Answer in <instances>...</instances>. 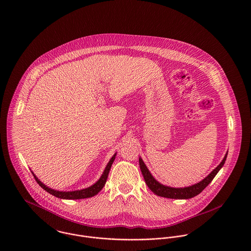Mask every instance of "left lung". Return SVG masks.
<instances>
[{
  "mask_svg": "<svg viewBox=\"0 0 251 251\" xmlns=\"http://www.w3.org/2000/svg\"><path fill=\"white\" fill-rule=\"evenodd\" d=\"M227 153L228 152H226V154L224 155V157H223L222 161L219 163V165H217V167H215V169L206 178H204L201 181H199L195 184L185 186V187H171V186L164 185V184L160 183L159 181H157L152 177V175L147 168V166L144 163L143 159L141 157H139V166H140L145 182L147 183L148 187L154 194H156L160 197H165V198H170V199H189V198H192V197L198 195L199 193H201L211 183V181L215 178V175L218 173V171L224 165L226 157H227Z\"/></svg>",
  "mask_w": 251,
  "mask_h": 251,
  "instance_id": "8db88e82",
  "label": "left lung"
}]
</instances>
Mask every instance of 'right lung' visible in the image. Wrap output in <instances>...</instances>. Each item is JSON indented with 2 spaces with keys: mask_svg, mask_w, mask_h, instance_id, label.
I'll list each match as a JSON object with an SVG mask.
<instances>
[{
  "mask_svg": "<svg viewBox=\"0 0 251 251\" xmlns=\"http://www.w3.org/2000/svg\"><path fill=\"white\" fill-rule=\"evenodd\" d=\"M117 153H115L111 159L109 160V162L101 175V177L99 179V180L94 183L93 185L87 187V188H84V189H80V190H74V191H59V190H55V189H52L48 186H46L44 183H42L39 179H37L36 175L33 173L35 179H36V182L44 189L46 190L48 193L58 197V198H61V199H71V200H76V199H84V198H90V197H93L95 195H97L104 186L105 182H106V179H107L108 174H109V171L111 169V166L115 160V157H116Z\"/></svg>",
  "mask_w": 251,
  "mask_h": 251,
  "instance_id": "obj_1",
  "label": "right lung"
}]
</instances>
